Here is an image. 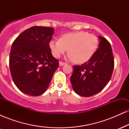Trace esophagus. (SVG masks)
<instances>
[{"mask_svg":"<svg viewBox=\"0 0 129 129\" xmlns=\"http://www.w3.org/2000/svg\"><path fill=\"white\" fill-rule=\"evenodd\" d=\"M66 63L65 62H59V66H64V65H66Z\"/></svg>","mask_w":129,"mask_h":129,"instance_id":"1","label":"esophagus"}]
</instances>
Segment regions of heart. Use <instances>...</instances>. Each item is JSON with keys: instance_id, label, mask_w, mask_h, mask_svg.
Returning a JSON list of instances; mask_svg holds the SVG:
<instances>
[{"instance_id": "b5f03b06", "label": "heart", "mask_w": 129, "mask_h": 129, "mask_svg": "<svg viewBox=\"0 0 129 129\" xmlns=\"http://www.w3.org/2000/svg\"><path fill=\"white\" fill-rule=\"evenodd\" d=\"M49 46L53 55L59 57L67 51L69 59L76 63L90 60L98 47V39L93 34L85 31L69 33L62 35L59 40H52Z\"/></svg>"}]
</instances>
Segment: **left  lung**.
<instances>
[{
	"mask_svg": "<svg viewBox=\"0 0 129 129\" xmlns=\"http://www.w3.org/2000/svg\"><path fill=\"white\" fill-rule=\"evenodd\" d=\"M99 47L93 57L81 66H74L70 78L74 91L78 95L89 97L106 86L112 77L114 58L110 44L99 36Z\"/></svg>",
	"mask_w": 129,
	"mask_h": 129,
	"instance_id": "left-lung-1",
	"label": "left lung"
}]
</instances>
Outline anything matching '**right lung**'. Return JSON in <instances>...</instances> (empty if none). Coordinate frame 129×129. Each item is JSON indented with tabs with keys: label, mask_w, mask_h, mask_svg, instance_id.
Returning <instances> with one entry per match:
<instances>
[{
	"label": "right lung",
	"mask_w": 129,
	"mask_h": 129,
	"mask_svg": "<svg viewBox=\"0 0 129 129\" xmlns=\"http://www.w3.org/2000/svg\"><path fill=\"white\" fill-rule=\"evenodd\" d=\"M54 29L35 26L19 35L12 44L10 69L16 87L22 92L38 96L47 90L59 60L53 57L49 43Z\"/></svg>",
	"instance_id": "obj_1"
}]
</instances>
